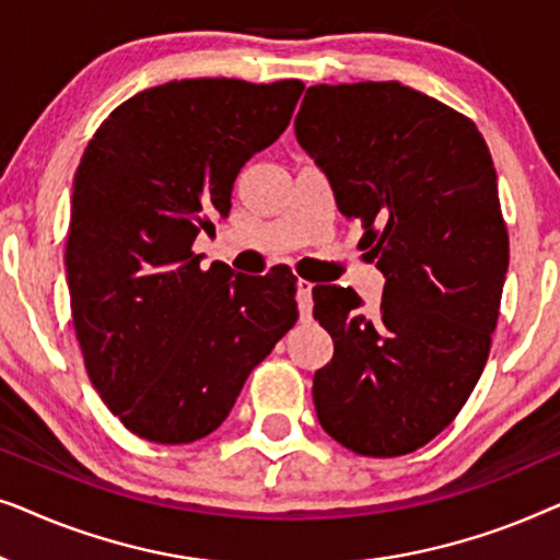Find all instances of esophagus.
<instances>
[{"instance_id": "esophagus-1", "label": "esophagus", "mask_w": 560, "mask_h": 560, "mask_svg": "<svg viewBox=\"0 0 560 560\" xmlns=\"http://www.w3.org/2000/svg\"><path fill=\"white\" fill-rule=\"evenodd\" d=\"M298 288V308H301V316L303 318H311V311H313V282L311 280H298L295 282Z\"/></svg>"}]
</instances>
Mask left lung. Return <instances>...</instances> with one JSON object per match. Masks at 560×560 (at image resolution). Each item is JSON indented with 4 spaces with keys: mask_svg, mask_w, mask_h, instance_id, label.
<instances>
[{
    "mask_svg": "<svg viewBox=\"0 0 560 560\" xmlns=\"http://www.w3.org/2000/svg\"><path fill=\"white\" fill-rule=\"evenodd\" d=\"M295 137L385 275L372 316L351 288H313L334 339L318 423L354 454H410L458 416L492 347L510 262L492 155L469 117L397 81L311 86Z\"/></svg>",
    "mask_w": 560,
    "mask_h": 560,
    "instance_id": "1",
    "label": "left lung"
}]
</instances>
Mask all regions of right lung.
Segmentation results:
<instances>
[{"instance_id":"right-lung-1","label":"right lung","mask_w":560,"mask_h":560,"mask_svg":"<svg viewBox=\"0 0 560 560\" xmlns=\"http://www.w3.org/2000/svg\"><path fill=\"white\" fill-rule=\"evenodd\" d=\"M303 89L171 81L119 104L86 144L66 240L73 328L91 385L140 439L217 431L298 320L288 267L201 270L194 242L226 217L236 175L285 132Z\"/></svg>"}]
</instances>
